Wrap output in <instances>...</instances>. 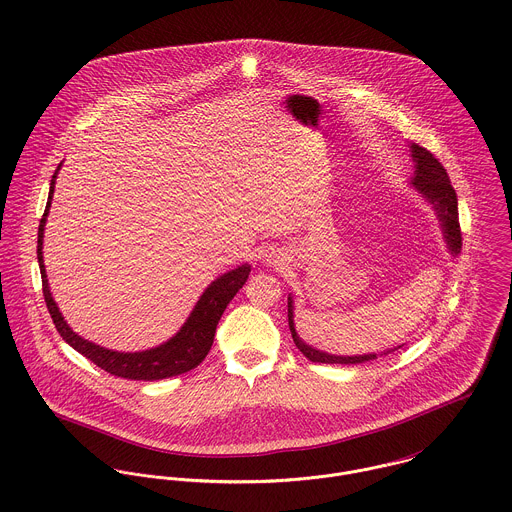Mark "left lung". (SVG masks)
I'll return each mask as SVG.
<instances>
[{
	"label": "left lung",
	"mask_w": 512,
	"mask_h": 512,
	"mask_svg": "<svg viewBox=\"0 0 512 512\" xmlns=\"http://www.w3.org/2000/svg\"><path fill=\"white\" fill-rule=\"evenodd\" d=\"M412 157L416 161V176H414L412 184L436 206L438 216L442 220V228H444L446 239H448V245L454 253H459V249H461V228H459V218H457V196H455L454 186L450 182V176H448L446 169L442 167V163L426 147H420L418 143L412 145ZM288 326H290V334H292V340L296 343V347L312 363L355 365V363H367V361L377 359L375 353L355 355V357L328 355V353H322V351L312 349L310 345H306L304 341L296 336L294 322H292V300L290 298H288Z\"/></svg>",
	"instance_id": "8db88e82"
}]
</instances>
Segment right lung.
<instances>
[{
	"instance_id": "add662e5",
	"label": "right lung",
	"mask_w": 512,
	"mask_h": 512,
	"mask_svg": "<svg viewBox=\"0 0 512 512\" xmlns=\"http://www.w3.org/2000/svg\"><path fill=\"white\" fill-rule=\"evenodd\" d=\"M60 167V165H58ZM57 171L53 174L51 180V190H49V200L45 214L39 224V239H37V259L41 267V279H43V296L49 308V314L55 322L58 334L68 345H72L78 353H82L86 359L96 363L100 369L108 371L115 377L131 379V381H159L174 377L180 373H186L200 365L204 357L208 355L212 343H214V334L216 326L226 310L231 298L239 292V288L245 284L251 267L241 265L235 271H229L224 277L210 284L202 298L198 300L196 308L192 310L190 318L182 326V330L172 338V340L149 349V351H139V353H119L112 349H104L100 345H94L90 341L82 340L78 334H74L68 324L64 322L62 314L58 312L57 304L51 296L49 290V281L45 273V263H43V231H45V222L47 214L51 208L53 200V190H55V178Z\"/></svg>"
}]
</instances>
